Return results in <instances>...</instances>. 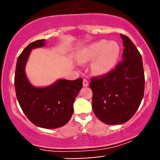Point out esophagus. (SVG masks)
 Returning <instances> with one entry per match:
<instances>
[{"label":"esophagus","instance_id":"esophagus-1","mask_svg":"<svg viewBox=\"0 0 160 160\" xmlns=\"http://www.w3.org/2000/svg\"><path fill=\"white\" fill-rule=\"evenodd\" d=\"M82 85H83L84 87H87L89 86V81H88L86 79H83V82H82Z\"/></svg>","mask_w":160,"mask_h":160}]
</instances>
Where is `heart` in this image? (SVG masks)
I'll list each match as a JSON object with an SVG mask.
<instances>
[{"label":"heart","mask_w":160,"mask_h":160,"mask_svg":"<svg viewBox=\"0 0 160 160\" xmlns=\"http://www.w3.org/2000/svg\"><path fill=\"white\" fill-rule=\"evenodd\" d=\"M120 56V45L115 41L100 40L82 47L78 51L79 62H92L93 74L104 76L111 73L118 63Z\"/></svg>","instance_id":"heart-1"}]
</instances>
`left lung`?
Listing matches in <instances>:
<instances>
[{
	"mask_svg": "<svg viewBox=\"0 0 160 160\" xmlns=\"http://www.w3.org/2000/svg\"><path fill=\"white\" fill-rule=\"evenodd\" d=\"M123 42L122 61L111 73L91 80L92 109L104 123L119 125L127 122L140 106L144 92L142 58L127 36Z\"/></svg>",
	"mask_w": 160,
	"mask_h": 160,
	"instance_id": "8db88e82",
	"label": "left lung"
}]
</instances>
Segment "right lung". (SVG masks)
<instances>
[{"instance_id":"obj_1","label":"right lung","mask_w":160,"mask_h":160,"mask_svg":"<svg viewBox=\"0 0 160 160\" xmlns=\"http://www.w3.org/2000/svg\"><path fill=\"white\" fill-rule=\"evenodd\" d=\"M45 42H32L20 54L16 68L15 89L20 107L28 120L38 127L49 129L62 127L71 119L82 79H59L47 86H33L25 74V66L32 49L44 47Z\"/></svg>"}]
</instances>
